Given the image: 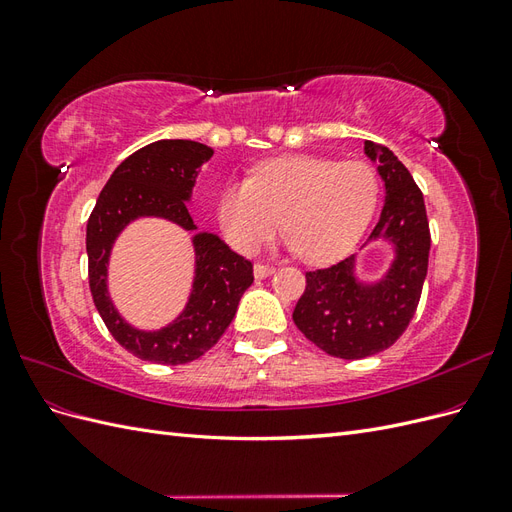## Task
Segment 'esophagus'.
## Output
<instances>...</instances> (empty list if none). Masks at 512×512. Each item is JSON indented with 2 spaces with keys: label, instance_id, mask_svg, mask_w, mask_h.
Here are the masks:
<instances>
[{
  "label": "esophagus",
  "instance_id": "esophagus-1",
  "mask_svg": "<svg viewBox=\"0 0 512 512\" xmlns=\"http://www.w3.org/2000/svg\"><path fill=\"white\" fill-rule=\"evenodd\" d=\"M273 273H275V269L271 265H262V262H256L254 265V275L258 277V280H262V277H269Z\"/></svg>",
  "mask_w": 512,
  "mask_h": 512
}]
</instances>
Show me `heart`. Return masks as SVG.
Returning <instances> with one entry per match:
<instances>
[{"label":"heart","instance_id":"b5f03b06","mask_svg":"<svg viewBox=\"0 0 512 512\" xmlns=\"http://www.w3.org/2000/svg\"><path fill=\"white\" fill-rule=\"evenodd\" d=\"M378 203L376 173L363 162L288 156L262 162L252 179L220 194L218 218L235 250L254 254L273 232L307 265H331L354 250Z\"/></svg>","mask_w":512,"mask_h":512}]
</instances>
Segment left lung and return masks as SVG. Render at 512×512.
Returning a JSON list of instances; mask_svg holds the SVG:
<instances>
[{
	"label": "left lung",
	"mask_w": 512,
	"mask_h": 512,
	"mask_svg": "<svg viewBox=\"0 0 512 512\" xmlns=\"http://www.w3.org/2000/svg\"><path fill=\"white\" fill-rule=\"evenodd\" d=\"M365 153L378 162L386 188L380 220L369 241H391L395 260L376 284L356 280V256L307 271L305 292L292 312L294 324L309 342L348 361L391 348L408 329L421 301L431 247L423 192L410 170L378 143L365 141Z\"/></svg>",
	"instance_id": "1"
}]
</instances>
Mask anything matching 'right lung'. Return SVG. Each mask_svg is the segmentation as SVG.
<instances>
[{
	"mask_svg": "<svg viewBox=\"0 0 512 512\" xmlns=\"http://www.w3.org/2000/svg\"><path fill=\"white\" fill-rule=\"evenodd\" d=\"M213 149L194 141H156L123 160L102 188L87 222L89 288L106 329L143 361L183 365L209 348L228 329L243 292L254 282V267L211 232L194 235L196 275L190 301L179 318L160 331L134 329L108 297L106 267L119 232L136 218H164L196 230L188 200L198 168Z\"/></svg>",
	"mask_w": 512,
	"mask_h": 512,
	"instance_id": "1",
	"label": "right lung"
}]
</instances>
